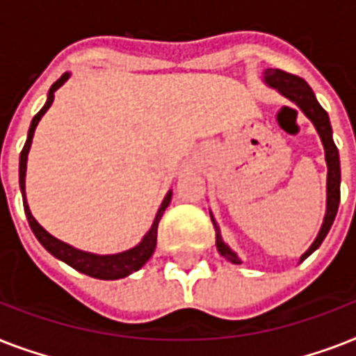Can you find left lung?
<instances>
[{
	"label": "left lung",
	"mask_w": 356,
	"mask_h": 356,
	"mask_svg": "<svg viewBox=\"0 0 356 356\" xmlns=\"http://www.w3.org/2000/svg\"><path fill=\"white\" fill-rule=\"evenodd\" d=\"M262 79L270 88L277 90L281 96H284L286 99H290L292 103H296L299 107V111L307 116V118L312 122V125L316 127L318 134H320L321 144H323V149H325V162H327V209L325 216H323V223H321L320 233L316 236V240L310 243V248L301 254L299 262H303L307 257L314 253L316 249L320 248L321 242L325 240L329 229H331L334 218H337L338 205H340V155H338L337 145H334V140H332V127L331 122H329V114L323 111L318 99H316L314 92L307 85V81H303L301 77H296L292 74H286L282 70L268 68L262 72ZM211 220L214 223V229H216V248L220 251L222 257L233 262V264H242V260L234 253L233 249L229 248L227 243L223 242L222 233H220V225L216 223L214 216L211 212Z\"/></svg>",
	"instance_id": "left-lung-1"
}]
</instances>
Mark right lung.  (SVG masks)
<instances>
[{"label": "right lung", "mask_w": 356, "mask_h": 356, "mask_svg": "<svg viewBox=\"0 0 356 356\" xmlns=\"http://www.w3.org/2000/svg\"><path fill=\"white\" fill-rule=\"evenodd\" d=\"M70 79V74H66L60 77L58 81H55L47 92L46 105L38 111L33 122H31L29 133H27V140H25V145L22 153H19V190H22V197H24V211L25 216H27V222H29L31 231L35 233L36 240L44 245L46 251L55 257V259L63 260L68 266H72L74 270L85 273V275H90L94 279H103V281H114V279H123V277L131 275L133 271H138L142 266L149 260V257L155 251L156 245V229H159V222H161L162 214L166 211V207L170 205L172 201V190H168V194L164 195L159 211H156V216L153 220V225L149 227V231L144 234V238L140 240L134 248L127 249V251H122V253L114 254H96L88 253V251H81V249L70 245V243L58 240L53 234H49L46 229L42 227L40 223L36 222L33 214L29 211V205H27V200H25V172H27V155H29L31 144H33V136H35V129L38 125V122L42 120V116L47 113V108L51 107L53 99H55V92L60 88V86Z\"/></svg>", "instance_id": "obj_1"}]
</instances>
